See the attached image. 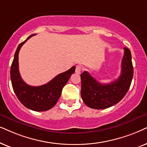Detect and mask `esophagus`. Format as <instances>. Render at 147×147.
I'll return each instance as SVG.
<instances>
[{"mask_svg":"<svg viewBox=\"0 0 147 147\" xmlns=\"http://www.w3.org/2000/svg\"><path fill=\"white\" fill-rule=\"evenodd\" d=\"M81 70H82V66L81 65H77V66H76L75 72H77V73L80 74V73H81Z\"/></svg>","mask_w":147,"mask_h":147,"instance_id":"1","label":"esophagus"}]
</instances>
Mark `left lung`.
<instances>
[{
    "instance_id": "obj_1",
    "label": "left lung",
    "mask_w": 147,
    "mask_h": 147,
    "mask_svg": "<svg viewBox=\"0 0 147 147\" xmlns=\"http://www.w3.org/2000/svg\"><path fill=\"white\" fill-rule=\"evenodd\" d=\"M121 75L118 79L108 84L97 81L87 71L81 75V97L86 105L101 109L113 106L122 100L130 87L134 70L130 50L124 48Z\"/></svg>"
}]
</instances>
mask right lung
Here are the masks:
<instances>
[{"label": "right lung", "mask_w": 147, "mask_h": 147, "mask_svg": "<svg viewBox=\"0 0 147 147\" xmlns=\"http://www.w3.org/2000/svg\"><path fill=\"white\" fill-rule=\"evenodd\" d=\"M34 36L35 34L29 36L17 47L11 66V80L13 91L25 107L33 111H44L52 108L57 103L61 95L62 89L72 74L75 71V66H72L66 72L56 76L45 85L34 87L25 83L19 73V52L21 46Z\"/></svg>", "instance_id": "obj_1"}]
</instances>
